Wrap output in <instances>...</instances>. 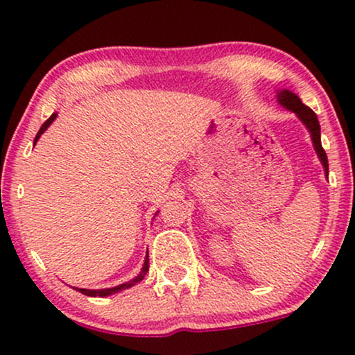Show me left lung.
<instances>
[{
	"label": "left lung",
	"mask_w": 355,
	"mask_h": 355,
	"mask_svg": "<svg viewBox=\"0 0 355 355\" xmlns=\"http://www.w3.org/2000/svg\"><path fill=\"white\" fill-rule=\"evenodd\" d=\"M277 101H279L282 107L291 110V112H294L295 115L299 116V120L307 126V130L311 132L313 148H315L317 155H319L322 165H324L325 175H327L329 162H327V155H325V150L322 148V144H320V125H319V120H317L315 113H313L309 107H305L302 101H300L299 96H297L295 93L288 92V89H280V92H277Z\"/></svg>",
	"instance_id": "obj_1"
}]
</instances>
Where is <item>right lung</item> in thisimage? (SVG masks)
Listing matches in <instances>:
<instances>
[{
    "label": "right lung",
    "instance_id": "add662e5",
    "mask_svg": "<svg viewBox=\"0 0 355 355\" xmlns=\"http://www.w3.org/2000/svg\"><path fill=\"white\" fill-rule=\"evenodd\" d=\"M55 118H56V113H53V115L48 118V120L42 125V128H40V132L36 133V137H35V144H36V141H38V138L43 135L44 130H46L48 126H50L53 121H55ZM146 272H148V254H146V257H145V263H144V267H141V272L135 277V279L130 280V282L116 285V287H112V288H100V291H89V288H76V291L81 292V294L88 295V297H107V295L116 294V292H120V291H125V288L133 287V285L140 282V280H144V277L146 275Z\"/></svg>",
    "mask_w": 355,
    "mask_h": 355
}]
</instances>
